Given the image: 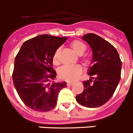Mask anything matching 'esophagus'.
Segmentation results:
<instances>
[{"label":"esophagus","mask_w":133,"mask_h":133,"mask_svg":"<svg viewBox=\"0 0 133 133\" xmlns=\"http://www.w3.org/2000/svg\"><path fill=\"white\" fill-rule=\"evenodd\" d=\"M72 84H73V83H71V82H68V83H66V85H67L68 87H69V86H71V85H72Z\"/></svg>","instance_id":"1"}]
</instances>
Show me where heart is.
<instances>
[{
  "mask_svg": "<svg viewBox=\"0 0 133 133\" xmlns=\"http://www.w3.org/2000/svg\"><path fill=\"white\" fill-rule=\"evenodd\" d=\"M70 46L77 55H80L81 60L83 65L87 67L90 65L91 60L87 55H84L87 50V46L82 41L75 40L71 42ZM61 53V49H56L52 56V63L55 65L59 64V55ZM83 72V69L81 66L77 64L73 66H64L60 68L58 71V77L61 79L66 81H72L77 79Z\"/></svg>",
  "mask_w": 133,
  "mask_h": 133,
  "instance_id": "b5f03b06",
  "label": "heart"
}]
</instances>
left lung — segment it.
Listing matches in <instances>:
<instances>
[{
	"instance_id": "left-lung-1",
	"label": "left lung",
	"mask_w": 133,
	"mask_h": 133,
	"mask_svg": "<svg viewBox=\"0 0 133 133\" xmlns=\"http://www.w3.org/2000/svg\"><path fill=\"white\" fill-rule=\"evenodd\" d=\"M82 38L92 49L93 65L89 70L91 78L83 82L84 90L76 100L86 107H98L109 101L117 89L122 62L117 49L101 36L88 33Z\"/></svg>"
}]
</instances>
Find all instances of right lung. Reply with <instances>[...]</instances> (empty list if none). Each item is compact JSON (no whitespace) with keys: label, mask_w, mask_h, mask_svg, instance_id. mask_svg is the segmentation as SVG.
<instances>
[{"label":"right lung","mask_w":133,"mask_h":133,"mask_svg":"<svg viewBox=\"0 0 133 133\" xmlns=\"http://www.w3.org/2000/svg\"><path fill=\"white\" fill-rule=\"evenodd\" d=\"M66 40L42 35L25 41L16 55L12 81L16 92L26 106L35 111L47 112L55 108L59 91L65 82L55 83L52 69L55 50Z\"/></svg>","instance_id":"1"}]
</instances>
